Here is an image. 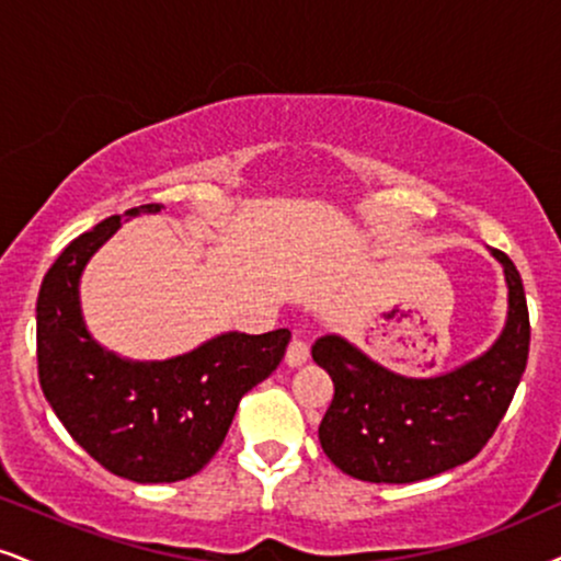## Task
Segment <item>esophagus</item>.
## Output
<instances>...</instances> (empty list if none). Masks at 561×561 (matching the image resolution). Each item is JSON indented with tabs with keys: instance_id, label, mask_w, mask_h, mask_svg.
Masks as SVG:
<instances>
[{
	"instance_id": "34e87169",
	"label": "esophagus",
	"mask_w": 561,
	"mask_h": 561,
	"mask_svg": "<svg viewBox=\"0 0 561 561\" xmlns=\"http://www.w3.org/2000/svg\"><path fill=\"white\" fill-rule=\"evenodd\" d=\"M309 362V345L301 341V337H294L291 343H288V351H286V364L296 369V366L307 364Z\"/></svg>"
}]
</instances>
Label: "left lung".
Masks as SVG:
<instances>
[{"label":"left lung","mask_w":561,"mask_h":561,"mask_svg":"<svg viewBox=\"0 0 561 561\" xmlns=\"http://www.w3.org/2000/svg\"><path fill=\"white\" fill-rule=\"evenodd\" d=\"M507 322L486 354L439 377L385 369L341 335H322L312 358L333 377L335 396L320 445L343 473L371 483H413L481 453L507 413L528 364L530 320L520 273L500 249Z\"/></svg>","instance_id":"obj_1"}]
</instances>
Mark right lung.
Here are the masks:
<instances>
[{
	"label": "right lung",
	"instance_id": "right-lung-1",
	"mask_svg": "<svg viewBox=\"0 0 561 561\" xmlns=\"http://www.w3.org/2000/svg\"><path fill=\"white\" fill-rule=\"evenodd\" d=\"M161 207L140 205L124 216ZM119 224L122 216H112L69 241L41 283V390L69 437L106 471L137 483L182 481L218 453L239 400L278 369L291 333H224L165 362H127L106 351L82 322L78 286Z\"/></svg>",
	"mask_w": 561,
	"mask_h": 561
}]
</instances>
